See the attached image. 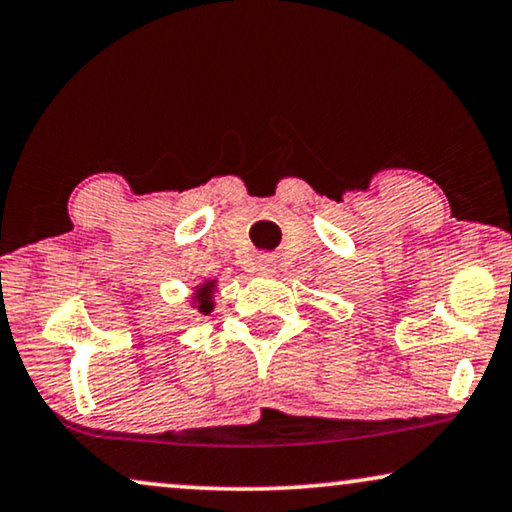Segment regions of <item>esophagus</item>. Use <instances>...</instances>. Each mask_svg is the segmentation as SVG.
Returning <instances> with one entry per match:
<instances>
[{
	"label": "esophagus",
	"instance_id": "obj_1",
	"mask_svg": "<svg viewBox=\"0 0 512 512\" xmlns=\"http://www.w3.org/2000/svg\"><path fill=\"white\" fill-rule=\"evenodd\" d=\"M258 270L265 272V275H270V272L275 270V265H272L270 258H263V261H258Z\"/></svg>",
	"mask_w": 512,
	"mask_h": 512
}]
</instances>
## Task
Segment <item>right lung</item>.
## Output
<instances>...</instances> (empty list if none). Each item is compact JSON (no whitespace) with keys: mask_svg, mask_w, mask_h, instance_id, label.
<instances>
[{"mask_svg":"<svg viewBox=\"0 0 512 512\" xmlns=\"http://www.w3.org/2000/svg\"><path fill=\"white\" fill-rule=\"evenodd\" d=\"M214 291H216V279H209V282L195 286L193 293V305L198 307L202 314H209L214 310Z\"/></svg>","mask_w":512,"mask_h":512,"instance_id":"right-lung-1","label":"right lung"}]
</instances>
